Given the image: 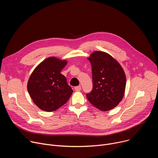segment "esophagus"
<instances>
[{"instance_id": "1", "label": "esophagus", "mask_w": 158, "mask_h": 158, "mask_svg": "<svg viewBox=\"0 0 158 158\" xmlns=\"http://www.w3.org/2000/svg\"><path fill=\"white\" fill-rule=\"evenodd\" d=\"M74 89L76 91H80L81 90V85H78V86H76L74 87Z\"/></svg>"}]
</instances>
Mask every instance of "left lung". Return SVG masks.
<instances>
[{"mask_svg": "<svg viewBox=\"0 0 158 158\" xmlns=\"http://www.w3.org/2000/svg\"><path fill=\"white\" fill-rule=\"evenodd\" d=\"M91 64L93 87L86 94L88 101L98 109L107 111L123 99L126 77L119 62L109 54L95 51L88 58Z\"/></svg>", "mask_w": 158, "mask_h": 158, "instance_id": "8db88e82", "label": "left lung"}]
</instances>
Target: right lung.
Returning a JSON list of instances; mask_svg holds the SVG:
<instances>
[{
	"mask_svg": "<svg viewBox=\"0 0 158 158\" xmlns=\"http://www.w3.org/2000/svg\"><path fill=\"white\" fill-rule=\"evenodd\" d=\"M67 63L65 60L50 57L40 63L31 74L27 83L28 93L40 109L54 111L71 96L73 90L60 74Z\"/></svg>",
	"mask_w": 158,
	"mask_h": 158,
	"instance_id": "obj_1",
	"label": "right lung"
}]
</instances>
